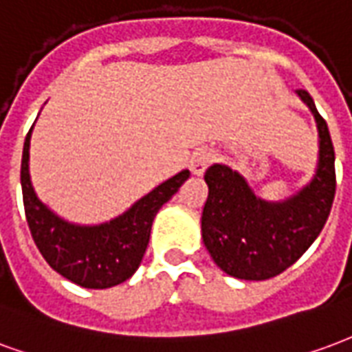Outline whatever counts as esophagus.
Instances as JSON below:
<instances>
[{
    "mask_svg": "<svg viewBox=\"0 0 352 352\" xmlns=\"http://www.w3.org/2000/svg\"><path fill=\"white\" fill-rule=\"evenodd\" d=\"M214 157H215L214 150H210V148L195 151L193 157H191V173L197 174V176H201L208 166H210V163L214 161Z\"/></svg>",
    "mask_w": 352,
    "mask_h": 352,
    "instance_id": "34e87169",
    "label": "esophagus"
}]
</instances>
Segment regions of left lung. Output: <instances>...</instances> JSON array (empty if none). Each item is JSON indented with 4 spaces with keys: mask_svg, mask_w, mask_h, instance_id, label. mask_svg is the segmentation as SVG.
<instances>
[{
    "mask_svg": "<svg viewBox=\"0 0 352 352\" xmlns=\"http://www.w3.org/2000/svg\"><path fill=\"white\" fill-rule=\"evenodd\" d=\"M319 129V163L302 191L268 202L225 165L204 174L208 199L202 210V240L214 263L232 278L263 281L298 261L327 223L336 195V153L330 131L306 89H296Z\"/></svg>",
    "mask_w": 352,
    "mask_h": 352,
    "instance_id": "obj_1",
    "label": "left lung"
}]
</instances>
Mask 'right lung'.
<instances>
[{
    "mask_svg": "<svg viewBox=\"0 0 352 352\" xmlns=\"http://www.w3.org/2000/svg\"><path fill=\"white\" fill-rule=\"evenodd\" d=\"M32 129L22 151L20 182L28 227L41 255L63 278L86 289H109L123 283L140 266L159 208L173 199L189 178V170L163 182L112 221L94 227L74 225L48 210L33 191L28 165Z\"/></svg>",
    "mask_w": 352,
    "mask_h": 352,
    "instance_id": "obj_1",
    "label": "right lung"
}]
</instances>
